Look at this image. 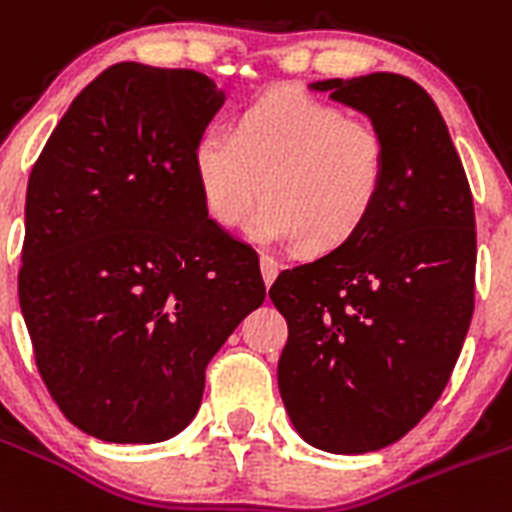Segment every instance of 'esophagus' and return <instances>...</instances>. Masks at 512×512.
Here are the masks:
<instances>
[{"instance_id": "obj_1", "label": "esophagus", "mask_w": 512, "mask_h": 512, "mask_svg": "<svg viewBox=\"0 0 512 512\" xmlns=\"http://www.w3.org/2000/svg\"><path fill=\"white\" fill-rule=\"evenodd\" d=\"M278 270H281V265H278V260L270 255H260V273H262V281L273 283L275 275H278Z\"/></svg>"}]
</instances>
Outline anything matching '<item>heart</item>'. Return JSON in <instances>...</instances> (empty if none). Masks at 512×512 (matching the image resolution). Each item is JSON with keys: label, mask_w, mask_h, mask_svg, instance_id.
<instances>
[{"label": "heart", "mask_w": 512, "mask_h": 512, "mask_svg": "<svg viewBox=\"0 0 512 512\" xmlns=\"http://www.w3.org/2000/svg\"><path fill=\"white\" fill-rule=\"evenodd\" d=\"M208 216L239 226L260 195L252 234L270 244L332 252L371 221L389 182V141L296 87H278L239 110L234 131L208 128L193 146Z\"/></svg>", "instance_id": "obj_1"}]
</instances>
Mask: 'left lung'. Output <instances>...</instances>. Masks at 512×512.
<instances>
[{"mask_svg": "<svg viewBox=\"0 0 512 512\" xmlns=\"http://www.w3.org/2000/svg\"><path fill=\"white\" fill-rule=\"evenodd\" d=\"M311 90L384 131L389 182L350 242L270 286L288 322L278 386L306 443L379 451L433 410L459 361L474 314V201L441 110L420 84L376 71Z\"/></svg>", "mask_w": 512, "mask_h": 512, "instance_id": "left-lung-1", "label": "left lung"}]
</instances>
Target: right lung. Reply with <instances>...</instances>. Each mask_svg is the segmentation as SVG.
Wrapping results in <instances>:
<instances>
[{
	"label": "right lung",
	"instance_id": "obj_1",
	"mask_svg": "<svg viewBox=\"0 0 512 512\" xmlns=\"http://www.w3.org/2000/svg\"><path fill=\"white\" fill-rule=\"evenodd\" d=\"M221 102L201 71L123 61L74 97L30 172L22 317L53 402L100 441L180 433L211 358L265 301L257 252L208 219L193 172Z\"/></svg>",
	"mask_w": 512,
	"mask_h": 512
}]
</instances>
